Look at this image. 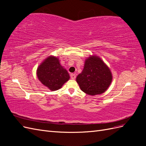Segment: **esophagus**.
<instances>
[{
    "instance_id": "obj_1",
    "label": "esophagus",
    "mask_w": 146,
    "mask_h": 146,
    "mask_svg": "<svg viewBox=\"0 0 146 146\" xmlns=\"http://www.w3.org/2000/svg\"><path fill=\"white\" fill-rule=\"evenodd\" d=\"M70 78H71V79L74 80V79H76V76L74 74H70Z\"/></svg>"
}]
</instances>
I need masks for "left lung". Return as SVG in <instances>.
Masks as SVG:
<instances>
[{
  "mask_svg": "<svg viewBox=\"0 0 146 146\" xmlns=\"http://www.w3.org/2000/svg\"><path fill=\"white\" fill-rule=\"evenodd\" d=\"M112 80V73L108 66L96 55L86 58L82 72L76 78L81 90L90 96L104 93Z\"/></svg>",
  "mask_w": 146,
  "mask_h": 146,
  "instance_id": "8db88e82",
  "label": "left lung"
}]
</instances>
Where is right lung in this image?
Masks as SVG:
<instances>
[{"label":"right lung","instance_id":"obj_1","mask_svg":"<svg viewBox=\"0 0 146 146\" xmlns=\"http://www.w3.org/2000/svg\"><path fill=\"white\" fill-rule=\"evenodd\" d=\"M38 80L52 91H56L68 82L70 76L67 70L60 64L58 56H47L36 70Z\"/></svg>","mask_w":146,"mask_h":146}]
</instances>
